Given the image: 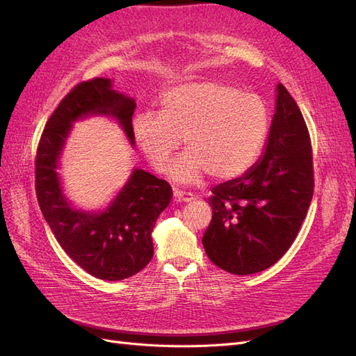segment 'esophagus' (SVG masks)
<instances>
[{"mask_svg":"<svg viewBox=\"0 0 356 356\" xmlns=\"http://www.w3.org/2000/svg\"><path fill=\"white\" fill-rule=\"evenodd\" d=\"M174 197L177 202H184L188 203L191 200H195V196L191 193H186V191H179V190H174Z\"/></svg>","mask_w":356,"mask_h":356,"instance_id":"34e87169","label":"esophagus"}]
</instances>
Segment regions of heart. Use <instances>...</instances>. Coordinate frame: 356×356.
Wrapping results in <instances>:
<instances>
[{
  "label": "heart",
  "instance_id": "obj_1",
  "mask_svg": "<svg viewBox=\"0 0 356 356\" xmlns=\"http://www.w3.org/2000/svg\"><path fill=\"white\" fill-rule=\"evenodd\" d=\"M270 129V111L255 93L221 81H190L166 90L159 113L139 111L132 134L157 170L163 172L184 138L188 148L169 168L179 184H196L208 174L229 179L250 169Z\"/></svg>",
  "mask_w": 356,
  "mask_h": 356
}]
</instances>
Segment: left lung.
<instances>
[{
  "label": "left lung",
  "instance_id": "obj_1",
  "mask_svg": "<svg viewBox=\"0 0 356 356\" xmlns=\"http://www.w3.org/2000/svg\"><path fill=\"white\" fill-rule=\"evenodd\" d=\"M312 145L303 114L282 84L261 159L212 188L203 234L209 260L233 275L273 266L296 241L314 196Z\"/></svg>",
  "mask_w": 356,
  "mask_h": 356
}]
</instances>
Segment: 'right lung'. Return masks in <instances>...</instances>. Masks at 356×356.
Here are the masks:
<instances>
[{"label":"right lung","mask_w":356,"mask_h":356,"mask_svg":"<svg viewBox=\"0 0 356 356\" xmlns=\"http://www.w3.org/2000/svg\"><path fill=\"white\" fill-rule=\"evenodd\" d=\"M135 108V99L114 90L111 79L80 83L50 115L37 149L35 190L41 212L62 250L102 281H122L149 263L153 229L172 199V188L165 179L134 168L104 209L88 211L67 197L58 169L74 123L88 117L113 118L134 147Z\"/></svg>","instance_id":"add662e5"}]
</instances>
